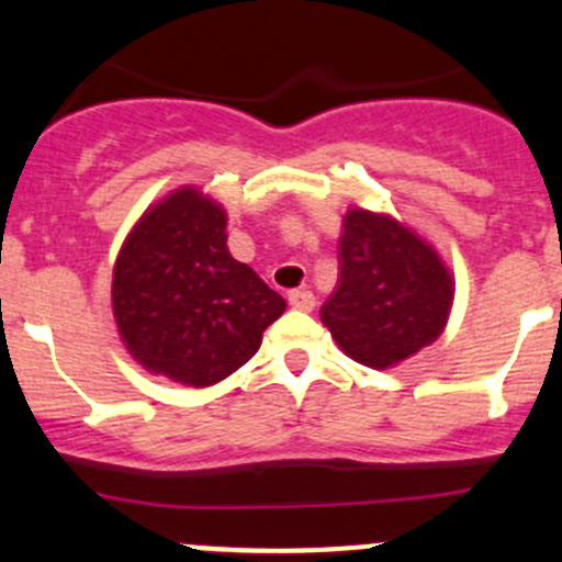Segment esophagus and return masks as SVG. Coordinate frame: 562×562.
<instances>
[{
    "label": "esophagus",
    "mask_w": 562,
    "mask_h": 562,
    "mask_svg": "<svg viewBox=\"0 0 562 562\" xmlns=\"http://www.w3.org/2000/svg\"><path fill=\"white\" fill-rule=\"evenodd\" d=\"M288 304H291L293 310H302V313H313L315 296L310 291H291L288 293Z\"/></svg>",
    "instance_id": "1"
}]
</instances>
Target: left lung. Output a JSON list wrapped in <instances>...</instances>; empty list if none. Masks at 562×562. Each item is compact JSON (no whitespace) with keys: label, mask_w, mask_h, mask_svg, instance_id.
<instances>
[{"label":"left lung","mask_w":562,"mask_h":562,"mask_svg":"<svg viewBox=\"0 0 562 562\" xmlns=\"http://www.w3.org/2000/svg\"><path fill=\"white\" fill-rule=\"evenodd\" d=\"M337 255V291L321 307V321L345 356L389 370L443 334L454 274L416 231L391 214L353 206Z\"/></svg>","instance_id":"1"}]
</instances>
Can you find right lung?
I'll return each instance as SVG.
<instances>
[{
	"mask_svg": "<svg viewBox=\"0 0 562 562\" xmlns=\"http://www.w3.org/2000/svg\"><path fill=\"white\" fill-rule=\"evenodd\" d=\"M225 228V209L187 184L151 203L119 249L113 317L151 375L214 386L258 353L285 313V299L228 252Z\"/></svg>",
	"mask_w": 562,
	"mask_h": 562,
	"instance_id": "1",
	"label": "right lung"
}]
</instances>
